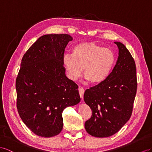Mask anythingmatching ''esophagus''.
I'll use <instances>...</instances> for the list:
<instances>
[{
	"label": "esophagus",
	"mask_w": 152,
	"mask_h": 152,
	"mask_svg": "<svg viewBox=\"0 0 152 152\" xmlns=\"http://www.w3.org/2000/svg\"><path fill=\"white\" fill-rule=\"evenodd\" d=\"M84 92H85V89H84V88L80 87L79 88V93H80V97H81V98H83Z\"/></svg>",
	"instance_id": "34e87169"
}]
</instances>
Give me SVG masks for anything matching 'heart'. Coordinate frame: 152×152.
<instances>
[{"label": "heart", "instance_id": "heart-1", "mask_svg": "<svg viewBox=\"0 0 152 152\" xmlns=\"http://www.w3.org/2000/svg\"><path fill=\"white\" fill-rule=\"evenodd\" d=\"M115 57L110 49L94 42H81L72 48V53H66L63 63L68 76L76 81L82 75L92 83H99L109 75L115 64Z\"/></svg>", "mask_w": 152, "mask_h": 152}]
</instances>
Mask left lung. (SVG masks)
I'll return each mask as SVG.
<instances>
[{"mask_svg": "<svg viewBox=\"0 0 152 152\" xmlns=\"http://www.w3.org/2000/svg\"><path fill=\"white\" fill-rule=\"evenodd\" d=\"M116 64L107 78L84 93L85 102L92 116L85 123V130L96 137H109L117 133L130 119L137 92L135 61L122 43Z\"/></svg>", "mask_w": 152, "mask_h": 152, "instance_id": "8db88e82", "label": "left lung"}]
</instances>
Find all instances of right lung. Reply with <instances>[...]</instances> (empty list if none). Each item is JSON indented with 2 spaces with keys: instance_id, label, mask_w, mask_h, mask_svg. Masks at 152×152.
Wrapping results in <instances>:
<instances>
[{
  "instance_id": "1",
  "label": "right lung",
  "mask_w": 152,
  "mask_h": 152,
  "mask_svg": "<svg viewBox=\"0 0 152 152\" xmlns=\"http://www.w3.org/2000/svg\"><path fill=\"white\" fill-rule=\"evenodd\" d=\"M72 37L67 34L39 38L23 56L16 79L17 107L34 134L53 137L63 128L62 112L80 102L77 85L65 75L63 57Z\"/></svg>"
}]
</instances>
